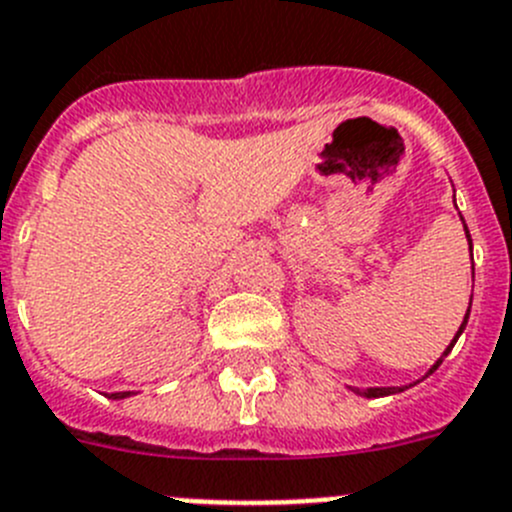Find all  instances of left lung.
Returning <instances> with one entry per match:
<instances>
[{
    "instance_id": "left-lung-1",
    "label": "left lung",
    "mask_w": 512,
    "mask_h": 512,
    "mask_svg": "<svg viewBox=\"0 0 512 512\" xmlns=\"http://www.w3.org/2000/svg\"><path fill=\"white\" fill-rule=\"evenodd\" d=\"M464 231H467V225H464ZM467 241H470V248H472V238H470V231H467ZM472 274H475V266H472ZM467 317H470V309H467V314H464V322H462V327H459L457 337H459V335H462L464 325H467ZM457 337H454V340H452V345H449V348H447V350H444V355H447V353H449V350H452V348H454V342H457ZM444 355H442V358H439V360H437V363H434V368H431V370H429V375H431V373H434V370H437V368H439V365H442ZM353 391H355V393H363V396H365V398H381V396H391V393H396V391H403V388H368V391H358V388H353Z\"/></svg>"
}]
</instances>
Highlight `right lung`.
Segmentation results:
<instances>
[{
	"label": "right lung",
	"mask_w": 512,
	"mask_h": 512,
	"mask_svg": "<svg viewBox=\"0 0 512 512\" xmlns=\"http://www.w3.org/2000/svg\"><path fill=\"white\" fill-rule=\"evenodd\" d=\"M126 396H131V393H129V391H124V393H111L109 398H126Z\"/></svg>",
	"instance_id": "right-lung-1"
}]
</instances>
